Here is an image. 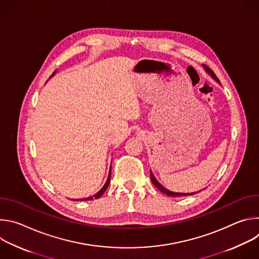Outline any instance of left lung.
Segmentation results:
<instances>
[{
    "mask_svg": "<svg viewBox=\"0 0 259 259\" xmlns=\"http://www.w3.org/2000/svg\"><path fill=\"white\" fill-rule=\"evenodd\" d=\"M203 67H204V69L206 70V72H208L209 75L211 76V78L213 79V80H215L217 83H219L220 84V82H219V80L217 79V77L215 76V73L208 67V66H206V65H204L203 64ZM151 179H152V182L155 184L156 186V188L159 190V191H161L163 194H166L167 196H169V197H182V196H192V195H195V194H197V193H199V192H201V191H199V192H197V193H175V192H171V191H169V190H167L166 188H164L162 184L156 179V177L154 176V174H153V172H152V170H151Z\"/></svg>",
    "mask_w": 259,
    "mask_h": 259,
    "instance_id": "left-lung-1",
    "label": "left lung"
}]
</instances>
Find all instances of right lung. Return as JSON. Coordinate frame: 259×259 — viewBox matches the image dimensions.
Returning a JSON list of instances; mask_svg holds the SVG:
<instances>
[{
	"label": "right lung",
	"instance_id": "add662e5",
	"mask_svg": "<svg viewBox=\"0 0 259 259\" xmlns=\"http://www.w3.org/2000/svg\"><path fill=\"white\" fill-rule=\"evenodd\" d=\"M55 72H56V70L52 73V76H51V77H53V76L55 75ZM51 77H50V78H51ZM50 78H49V79H50ZM110 168H112V167H110ZM110 172H112V169H109V172H108V176H107L106 182L104 183V186L102 187V189H101L98 193H96L95 195H93V196H91V197H88V198H84V199H77V200L75 199V200H72V201H90V200H93V199H98V198H100V197L104 194L105 190L107 189L108 184H109V181H110V174H112Z\"/></svg>",
	"mask_w": 259,
	"mask_h": 259
}]
</instances>
